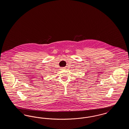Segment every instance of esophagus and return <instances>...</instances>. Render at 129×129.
<instances>
[{"label": "esophagus", "mask_w": 129, "mask_h": 129, "mask_svg": "<svg viewBox=\"0 0 129 129\" xmlns=\"http://www.w3.org/2000/svg\"><path fill=\"white\" fill-rule=\"evenodd\" d=\"M65 68H61V70H64Z\"/></svg>", "instance_id": "esophagus-1"}]
</instances>
